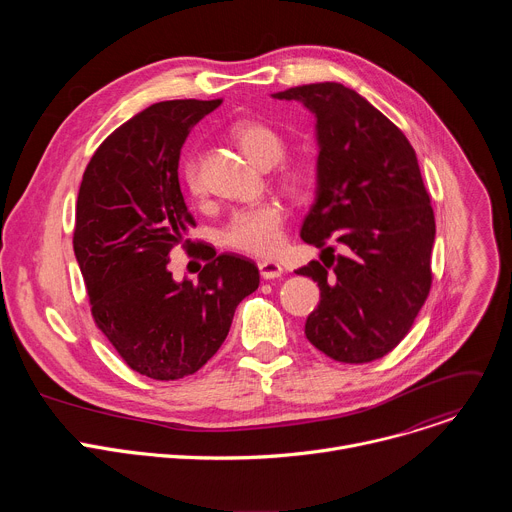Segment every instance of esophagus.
Instances as JSON below:
<instances>
[{
    "instance_id": "esophagus-1",
    "label": "esophagus",
    "mask_w": 512,
    "mask_h": 512,
    "mask_svg": "<svg viewBox=\"0 0 512 512\" xmlns=\"http://www.w3.org/2000/svg\"><path fill=\"white\" fill-rule=\"evenodd\" d=\"M259 273L263 279H275L283 275V267L275 261H259Z\"/></svg>"
}]
</instances>
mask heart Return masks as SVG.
<instances>
[{
  "instance_id": "1",
  "label": "heart",
  "mask_w": 512,
  "mask_h": 512,
  "mask_svg": "<svg viewBox=\"0 0 512 512\" xmlns=\"http://www.w3.org/2000/svg\"><path fill=\"white\" fill-rule=\"evenodd\" d=\"M233 139L241 148V152L259 168H271L285 156L283 137L265 123L247 121L233 129ZM182 178L186 190L192 196L204 194V182L200 176L198 160L188 158L182 168ZM279 186L289 194H304L310 176L304 166L289 164L279 170L277 176ZM283 227H285V210L275 200H265L255 206L235 210L229 221L221 229V241L229 249L239 253L269 257L275 255L283 243Z\"/></svg>"
}]
</instances>
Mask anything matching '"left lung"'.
<instances>
[{"instance_id":"8db88e82","label":"left lung","mask_w":512,"mask_h":512,"mask_svg":"<svg viewBox=\"0 0 512 512\" xmlns=\"http://www.w3.org/2000/svg\"><path fill=\"white\" fill-rule=\"evenodd\" d=\"M273 97L302 101L316 115L318 188L300 235L330 259L296 271L320 287L306 338L338 362L377 360L411 330L431 287L435 218L415 150L393 121L340 83Z\"/></svg>"}]
</instances>
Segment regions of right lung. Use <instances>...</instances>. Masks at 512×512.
I'll return each instance as SVG.
<instances>
[{
  "instance_id": "obj_1",
  "label": "right lung",
  "mask_w": 512,
  "mask_h": 512,
  "mask_svg": "<svg viewBox=\"0 0 512 512\" xmlns=\"http://www.w3.org/2000/svg\"><path fill=\"white\" fill-rule=\"evenodd\" d=\"M223 99L162 101L117 127L81 182L75 255L91 314L129 369L156 381L194 375L225 342L235 310L259 287L253 261L186 239L196 227L178 162L190 129ZM182 244L209 263L198 282L173 281Z\"/></svg>"
}]
</instances>
